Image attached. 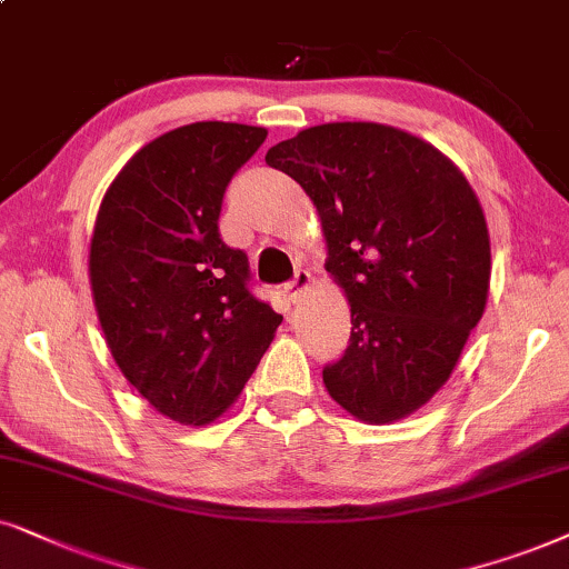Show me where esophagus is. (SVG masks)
<instances>
[{"label":"esophagus","mask_w":569,"mask_h":569,"mask_svg":"<svg viewBox=\"0 0 569 569\" xmlns=\"http://www.w3.org/2000/svg\"><path fill=\"white\" fill-rule=\"evenodd\" d=\"M309 286H312V276H309L307 270H299L297 276H293L291 283L283 286V293H286V297H289L291 305H297V301L301 299V293H305Z\"/></svg>","instance_id":"obj_1"}]
</instances>
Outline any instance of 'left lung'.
Instances as JSON below:
<instances>
[{"label":"left lung","instance_id":"8db88e82","mask_svg":"<svg viewBox=\"0 0 569 569\" xmlns=\"http://www.w3.org/2000/svg\"><path fill=\"white\" fill-rule=\"evenodd\" d=\"M264 161L315 202L325 270L351 305V343L325 388L363 423L406 419L450 380L487 307L479 197L442 150L377 121L309 127Z\"/></svg>","mask_w":569,"mask_h":569}]
</instances>
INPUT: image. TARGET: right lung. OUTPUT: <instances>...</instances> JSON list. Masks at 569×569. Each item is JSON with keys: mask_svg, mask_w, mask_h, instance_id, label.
Returning a JSON list of instances; mask_svg holds the SVG:
<instances>
[{"mask_svg": "<svg viewBox=\"0 0 569 569\" xmlns=\"http://www.w3.org/2000/svg\"><path fill=\"white\" fill-rule=\"evenodd\" d=\"M264 127L194 121L142 146L106 189L88 252L106 346L171 421L206 427L233 406L283 317L247 289L218 233L223 192Z\"/></svg>", "mask_w": 569, "mask_h": 569, "instance_id": "right-lung-1", "label": "right lung"}]
</instances>
